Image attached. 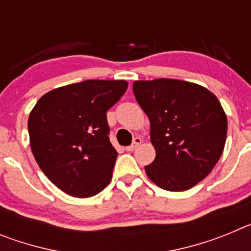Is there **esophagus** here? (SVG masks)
I'll return each mask as SVG.
<instances>
[{"label":"esophagus","mask_w":251,"mask_h":251,"mask_svg":"<svg viewBox=\"0 0 251 251\" xmlns=\"http://www.w3.org/2000/svg\"><path fill=\"white\" fill-rule=\"evenodd\" d=\"M141 143H142V139L139 138V137H136V138H134V141H133L132 145L128 146V147H126V151H128V152H132V151H134L136 148H138Z\"/></svg>","instance_id":"1"}]
</instances>
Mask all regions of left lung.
I'll use <instances>...</instances> for the list:
<instances>
[{
  "label": "left lung",
  "instance_id": "left-lung-1",
  "mask_svg": "<svg viewBox=\"0 0 251 251\" xmlns=\"http://www.w3.org/2000/svg\"><path fill=\"white\" fill-rule=\"evenodd\" d=\"M133 93L151 122L156 158L148 178L167 191H186L202 181L223 154L227 118L216 95L177 79L137 80Z\"/></svg>",
  "mask_w": 251,
  "mask_h": 251
}]
</instances>
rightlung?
<instances>
[{"label":"right lung","instance_id":"add662e5","mask_svg":"<svg viewBox=\"0 0 251 251\" xmlns=\"http://www.w3.org/2000/svg\"><path fill=\"white\" fill-rule=\"evenodd\" d=\"M126 80H85L50 90L28 115L32 154L45 176L74 197L109 185L118 153L109 142L106 110L126 93Z\"/></svg>","mask_w":251,"mask_h":251}]
</instances>
